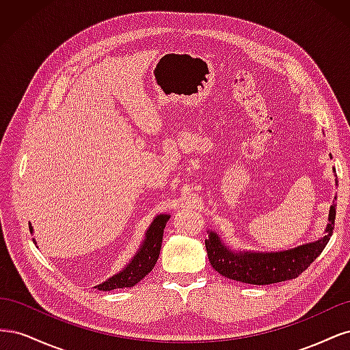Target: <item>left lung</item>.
Returning a JSON list of instances; mask_svg holds the SVG:
<instances>
[{"label":"left lung","instance_id":"left-lung-1","mask_svg":"<svg viewBox=\"0 0 350 350\" xmlns=\"http://www.w3.org/2000/svg\"><path fill=\"white\" fill-rule=\"evenodd\" d=\"M333 172H336L334 167ZM336 198L337 196L333 200L330 211H328V224L324 230V237L295 248L270 252L232 250L215 230H207L208 239H206V250L211 267L221 276L250 284H271L298 278L320 256L333 235Z\"/></svg>","mask_w":350,"mask_h":350}]
</instances>
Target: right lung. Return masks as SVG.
I'll list each match as a JSON object with an SVG mask.
<instances>
[{
	"mask_svg": "<svg viewBox=\"0 0 350 350\" xmlns=\"http://www.w3.org/2000/svg\"><path fill=\"white\" fill-rule=\"evenodd\" d=\"M171 217V215H157L150 224L149 229L146 230L144 239L140 243V248L135 251L134 256L131 257L130 262L118 271L113 276H111L108 280L103 283L94 286L98 291H113L121 288H131V286L139 283L144 276L149 274L154 264L159 258L162 247V238H163V229L166 226V221ZM30 234H33V228L31 224H29ZM33 242L36 245V239L33 238Z\"/></svg>",
	"mask_w": 350,
	"mask_h": 350,
	"instance_id": "1",
	"label": "right lung"
}]
</instances>
